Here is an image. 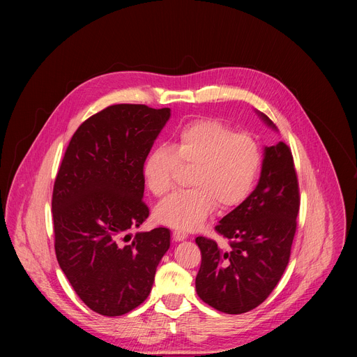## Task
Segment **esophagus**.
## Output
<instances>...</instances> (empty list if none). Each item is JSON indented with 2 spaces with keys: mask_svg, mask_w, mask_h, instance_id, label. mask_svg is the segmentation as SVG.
Listing matches in <instances>:
<instances>
[{
  "mask_svg": "<svg viewBox=\"0 0 357 357\" xmlns=\"http://www.w3.org/2000/svg\"><path fill=\"white\" fill-rule=\"evenodd\" d=\"M172 237H174L175 241H181V240H185L188 236L183 231H181V230H174L172 231Z\"/></svg>",
  "mask_w": 357,
  "mask_h": 357,
  "instance_id": "1",
  "label": "esophagus"
}]
</instances>
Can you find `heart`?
<instances>
[{
    "mask_svg": "<svg viewBox=\"0 0 357 357\" xmlns=\"http://www.w3.org/2000/svg\"><path fill=\"white\" fill-rule=\"evenodd\" d=\"M260 165V146L250 134L236 132L216 119H200L183 124L172 146L160 145L149 152L144 176L152 193L164 196L174 188L181 167H192V188L161 202L155 216L162 225L195 230L218 205L225 211L241 205L256 185Z\"/></svg>",
    "mask_w": 357,
    "mask_h": 357,
    "instance_id": "1",
    "label": "heart"
}]
</instances>
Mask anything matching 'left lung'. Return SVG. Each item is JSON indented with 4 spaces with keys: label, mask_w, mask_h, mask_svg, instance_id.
<instances>
[{
    "label": "left lung",
    "mask_w": 357,
    "mask_h": 357,
    "mask_svg": "<svg viewBox=\"0 0 357 357\" xmlns=\"http://www.w3.org/2000/svg\"><path fill=\"white\" fill-rule=\"evenodd\" d=\"M260 116L275 128L266 114ZM299 203L291 148L282 141L266 146L259 185L215 227L229 247L220 248L202 236L195 240L202 252L196 275L199 298L230 315L263 303L287 268Z\"/></svg>",
    "instance_id": "obj_1"
}]
</instances>
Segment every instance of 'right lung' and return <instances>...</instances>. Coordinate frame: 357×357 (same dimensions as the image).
<instances>
[{
	"mask_svg": "<svg viewBox=\"0 0 357 357\" xmlns=\"http://www.w3.org/2000/svg\"><path fill=\"white\" fill-rule=\"evenodd\" d=\"M171 109L114 105L83 121L59 167L52 218L58 263L77 296L120 317L151 292L169 248L167 227L137 233L148 218L144 162Z\"/></svg>",
	"mask_w": 357,
	"mask_h": 357,
	"instance_id": "right-lung-1",
	"label": "right lung"
}]
</instances>
